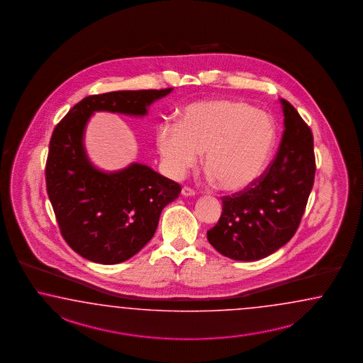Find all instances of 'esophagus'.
Wrapping results in <instances>:
<instances>
[{"label": "esophagus", "instance_id": "34e87169", "mask_svg": "<svg viewBox=\"0 0 363 363\" xmlns=\"http://www.w3.org/2000/svg\"><path fill=\"white\" fill-rule=\"evenodd\" d=\"M181 194L184 195V196H194L195 191L193 189H190V187H187V186H184L182 190H181Z\"/></svg>", "mask_w": 363, "mask_h": 363}]
</instances>
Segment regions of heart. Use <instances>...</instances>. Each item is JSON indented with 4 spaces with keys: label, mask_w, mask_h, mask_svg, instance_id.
Wrapping results in <instances>:
<instances>
[{
    "label": "heart",
    "mask_w": 363,
    "mask_h": 363,
    "mask_svg": "<svg viewBox=\"0 0 363 363\" xmlns=\"http://www.w3.org/2000/svg\"><path fill=\"white\" fill-rule=\"evenodd\" d=\"M275 124L262 110L232 99L198 101L178 123H161L156 143L165 168L184 176L203 153L206 172L224 191H239L261 176L274 147Z\"/></svg>",
    "instance_id": "1"
}]
</instances>
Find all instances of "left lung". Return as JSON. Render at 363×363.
<instances>
[{
	"mask_svg": "<svg viewBox=\"0 0 363 363\" xmlns=\"http://www.w3.org/2000/svg\"><path fill=\"white\" fill-rule=\"evenodd\" d=\"M284 131L274 160L261 177L232 196L207 239L220 255L236 261L270 256L291 240L315 179L313 136L295 107L281 99Z\"/></svg>",
	"mask_w": 363,
	"mask_h": 363,
	"instance_id": "left-lung-1",
	"label": "left lung"
}]
</instances>
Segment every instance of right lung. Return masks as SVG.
I'll list each match as a JSON object with an SVG mask.
<instances>
[{
	"label": "right lung",
	"instance_id": "obj_1",
	"mask_svg": "<svg viewBox=\"0 0 363 363\" xmlns=\"http://www.w3.org/2000/svg\"><path fill=\"white\" fill-rule=\"evenodd\" d=\"M173 89L119 90L89 96L53 130L45 164L47 193L67 244L89 261L114 265L150 241L167 204L181 186L147 165L133 162L111 173L96 168L84 147L96 111L144 116L150 104Z\"/></svg>",
	"mask_w": 363,
	"mask_h": 363
}]
</instances>
